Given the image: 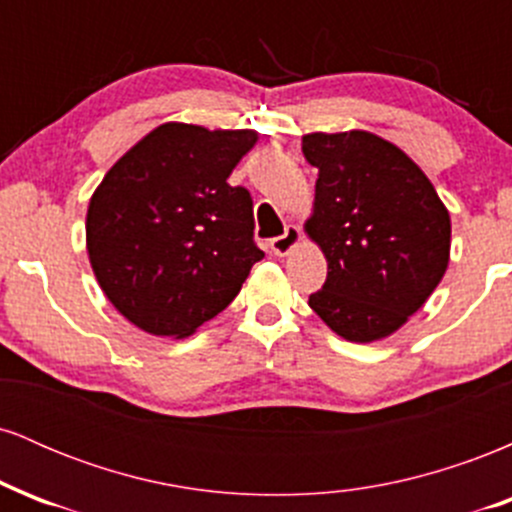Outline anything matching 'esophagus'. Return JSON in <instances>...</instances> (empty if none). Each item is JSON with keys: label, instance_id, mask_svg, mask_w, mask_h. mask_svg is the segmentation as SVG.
Returning <instances> with one entry per match:
<instances>
[{"label": "esophagus", "instance_id": "34e87169", "mask_svg": "<svg viewBox=\"0 0 512 512\" xmlns=\"http://www.w3.org/2000/svg\"><path fill=\"white\" fill-rule=\"evenodd\" d=\"M298 240H301V228H298V226H286L284 236H276V238L269 240V250H272L274 255L284 257V255H289L293 248H296Z\"/></svg>", "mask_w": 512, "mask_h": 512}]
</instances>
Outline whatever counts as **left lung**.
I'll use <instances>...</instances> for the list:
<instances>
[{
	"mask_svg": "<svg viewBox=\"0 0 512 512\" xmlns=\"http://www.w3.org/2000/svg\"><path fill=\"white\" fill-rule=\"evenodd\" d=\"M317 168L308 236L327 279L308 305L339 337L375 342L428 301L450 260V216L431 180L395 144L370 132H313Z\"/></svg>",
	"mask_w": 512,
	"mask_h": 512,
	"instance_id": "1",
	"label": "left lung"
}]
</instances>
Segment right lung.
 I'll return each mask as SVG.
<instances>
[{
    "label": "right lung",
    "instance_id": "right-lung-1",
    "mask_svg": "<svg viewBox=\"0 0 512 512\" xmlns=\"http://www.w3.org/2000/svg\"><path fill=\"white\" fill-rule=\"evenodd\" d=\"M252 129L166 122L105 173L86 214V248L108 301L139 330L187 337L219 315L264 252L252 197L228 175Z\"/></svg>",
    "mask_w": 512,
    "mask_h": 512
}]
</instances>
